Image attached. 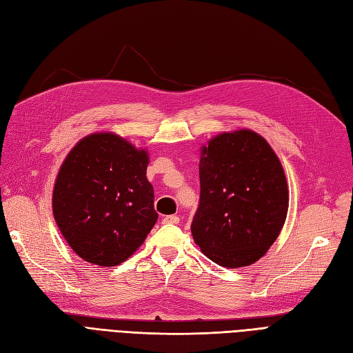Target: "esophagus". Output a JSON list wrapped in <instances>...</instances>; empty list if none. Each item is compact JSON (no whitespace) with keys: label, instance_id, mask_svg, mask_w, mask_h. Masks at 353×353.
Masks as SVG:
<instances>
[{"label":"esophagus","instance_id":"obj_1","mask_svg":"<svg viewBox=\"0 0 353 353\" xmlns=\"http://www.w3.org/2000/svg\"><path fill=\"white\" fill-rule=\"evenodd\" d=\"M179 223V216L176 215H166L163 218V224H178Z\"/></svg>","mask_w":353,"mask_h":353}]
</instances>
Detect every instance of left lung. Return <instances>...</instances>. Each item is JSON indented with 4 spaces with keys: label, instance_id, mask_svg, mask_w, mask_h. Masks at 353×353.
Masks as SVG:
<instances>
[{
    "label": "left lung",
    "instance_id": "obj_1",
    "mask_svg": "<svg viewBox=\"0 0 353 353\" xmlns=\"http://www.w3.org/2000/svg\"><path fill=\"white\" fill-rule=\"evenodd\" d=\"M200 202L192 234L223 268L260 260L278 239L288 212V185L278 156L250 129L220 133L202 147Z\"/></svg>",
    "mask_w": 353,
    "mask_h": 353
}]
</instances>
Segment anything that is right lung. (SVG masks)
I'll return each mask as SVG.
<instances>
[{
	"mask_svg": "<svg viewBox=\"0 0 353 353\" xmlns=\"http://www.w3.org/2000/svg\"><path fill=\"white\" fill-rule=\"evenodd\" d=\"M147 166L145 150L110 132L83 138L66 156L53 188V215L83 260L112 268L145 241L159 218Z\"/></svg>",
	"mask_w": 353,
	"mask_h": 353,
	"instance_id": "add662e5",
	"label": "right lung"
}]
</instances>
